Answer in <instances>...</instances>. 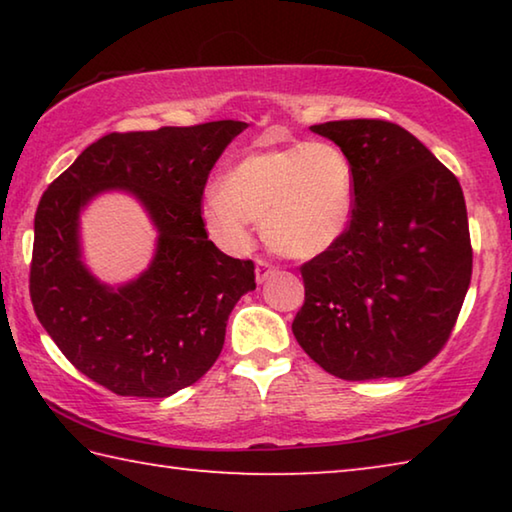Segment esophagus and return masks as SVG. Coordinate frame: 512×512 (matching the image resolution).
<instances>
[{"label":"esophagus","instance_id":"1","mask_svg":"<svg viewBox=\"0 0 512 512\" xmlns=\"http://www.w3.org/2000/svg\"><path fill=\"white\" fill-rule=\"evenodd\" d=\"M275 271H277V268H275L271 262H266V259H257L255 277H257V282H259V284L266 282L268 277H273V275H275Z\"/></svg>","mask_w":512,"mask_h":512}]
</instances>
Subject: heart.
I'll return each instance as SVG.
<instances>
[{
    "instance_id": "1",
    "label": "heart",
    "mask_w": 512,
    "mask_h": 512,
    "mask_svg": "<svg viewBox=\"0 0 512 512\" xmlns=\"http://www.w3.org/2000/svg\"><path fill=\"white\" fill-rule=\"evenodd\" d=\"M201 212L210 237L228 250H244L257 221L277 253L316 257L352 221V162L339 146L320 140L253 151L205 194Z\"/></svg>"
}]
</instances>
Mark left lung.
Returning a JSON list of instances; mask_svg holds the SVG:
<instances>
[{
	"label": "left lung",
	"mask_w": 512,
	"mask_h": 512,
	"mask_svg": "<svg viewBox=\"0 0 512 512\" xmlns=\"http://www.w3.org/2000/svg\"><path fill=\"white\" fill-rule=\"evenodd\" d=\"M348 155L354 212L336 244L300 266L293 334L329 375L406 377L445 348L472 277L463 189L427 146L384 119L311 126Z\"/></svg>",
	"instance_id": "obj_1"
}]
</instances>
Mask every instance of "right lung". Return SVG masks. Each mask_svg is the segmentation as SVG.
I'll return each mask as SVG.
<instances>
[{
  "label": "right lung",
  "instance_id": "add662e5",
  "mask_svg": "<svg viewBox=\"0 0 512 512\" xmlns=\"http://www.w3.org/2000/svg\"><path fill=\"white\" fill-rule=\"evenodd\" d=\"M248 124L207 121L108 133L47 187L36 212L29 291L36 316L76 370L128 397H169L219 359L230 311L255 289V264L221 253L203 223L216 160ZM128 188L161 232L154 264L110 290L80 262L78 212Z\"/></svg>",
  "mask_w": 512,
  "mask_h": 512
}]
</instances>
